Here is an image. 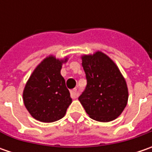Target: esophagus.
Wrapping results in <instances>:
<instances>
[{
    "instance_id": "34e87169",
    "label": "esophagus",
    "mask_w": 152,
    "mask_h": 152,
    "mask_svg": "<svg viewBox=\"0 0 152 152\" xmlns=\"http://www.w3.org/2000/svg\"><path fill=\"white\" fill-rule=\"evenodd\" d=\"M70 93H71V96H72V98H73V99H76L77 97L79 96V92L77 91V89H73V90H72V91H70Z\"/></svg>"
}]
</instances>
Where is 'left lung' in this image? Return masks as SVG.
Masks as SVG:
<instances>
[{"mask_svg":"<svg viewBox=\"0 0 152 152\" xmlns=\"http://www.w3.org/2000/svg\"><path fill=\"white\" fill-rule=\"evenodd\" d=\"M87 86L79 97L85 112L98 122H111L123 113L129 99L128 86L119 68L107 55L96 51L81 56Z\"/></svg>","mask_w":152,"mask_h":152,"instance_id":"left-lung-1","label":"left lung"}]
</instances>
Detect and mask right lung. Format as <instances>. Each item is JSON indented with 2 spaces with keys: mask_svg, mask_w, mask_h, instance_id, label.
Returning <instances> with one entry per match:
<instances>
[{
  "mask_svg": "<svg viewBox=\"0 0 152 152\" xmlns=\"http://www.w3.org/2000/svg\"><path fill=\"white\" fill-rule=\"evenodd\" d=\"M68 58L48 56L34 68L23 92L24 106L34 118L52 123L62 118L72 98L61 75V66Z\"/></svg>",
  "mask_w": 152,
  "mask_h": 152,
  "instance_id": "1",
  "label": "right lung"
}]
</instances>
